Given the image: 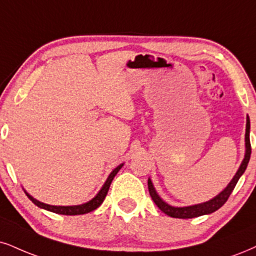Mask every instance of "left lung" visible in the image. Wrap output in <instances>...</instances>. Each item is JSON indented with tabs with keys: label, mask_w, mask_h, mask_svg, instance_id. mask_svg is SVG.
I'll use <instances>...</instances> for the list:
<instances>
[{
	"label": "left lung",
	"mask_w": 256,
	"mask_h": 256,
	"mask_svg": "<svg viewBox=\"0 0 256 256\" xmlns=\"http://www.w3.org/2000/svg\"><path fill=\"white\" fill-rule=\"evenodd\" d=\"M249 130H250V121H249V116H247V124H246V153H244V159L242 160L241 166L238 167V172L234 176V178L232 179V182H229L228 186L223 190L220 194H218L216 197H214L212 200L204 202L200 204H194L190 205V206H172V205L167 204L166 202H164L160 196L156 194V188H154L153 182L150 179H148V191H150V197L154 203L156 204V206L159 208L162 212H165L166 215L174 217V218H194V217L203 216V215H209V214L215 212L216 210H218L223 204L228 200L229 196L232 194V190L235 188L236 184H238L240 176L244 174L246 168H247L249 159H250V153H252V147H250V140H249Z\"/></svg>",
	"instance_id": "8db88e82"
}]
</instances>
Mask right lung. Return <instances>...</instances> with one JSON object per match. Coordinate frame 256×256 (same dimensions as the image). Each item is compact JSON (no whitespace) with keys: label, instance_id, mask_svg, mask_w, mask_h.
<instances>
[{"label":"right lung","instance_id":"right-lung-1","mask_svg":"<svg viewBox=\"0 0 256 256\" xmlns=\"http://www.w3.org/2000/svg\"><path fill=\"white\" fill-rule=\"evenodd\" d=\"M122 166H123V164L118 165L112 173H110L108 179H106V182H104V185L102 186V188H100L98 194L94 196L92 200L86 202V203H84V204H80V205H71V206H60V205H59V206H56V205L45 204V203H42V202L36 200V198L32 197V196L28 194V192H26V191H24V192H26L27 197L30 198V200L33 202V203L36 204V206L41 208V209L52 211V212H56V214H60V215H70V216H72V215H84V214L91 212V211L96 210L97 208H98L100 205L103 203L104 198H106V196L109 191L110 184H112L114 176L118 174V172L120 171V170H121Z\"/></svg>","mask_w":256,"mask_h":256}]
</instances>
